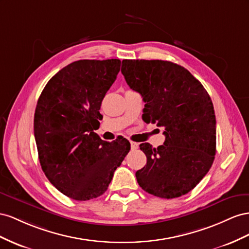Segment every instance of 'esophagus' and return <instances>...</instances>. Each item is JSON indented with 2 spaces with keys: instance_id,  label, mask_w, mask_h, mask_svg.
Masks as SVG:
<instances>
[{
  "instance_id": "esophagus-1",
  "label": "esophagus",
  "mask_w": 249,
  "mask_h": 249,
  "mask_svg": "<svg viewBox=\"0 0 249 249\" xmlns=\"http://www.w3.org/2000/svg\"><path fill=\"white\" fill-rule=\"evenodd\" d=\"M130 146L132 150H136V149L139 148V144L138 143H134V142H130Z\"/></svg>"
}]
</instances>
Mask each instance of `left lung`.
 <instances>
[{"instance_id": "obj_1", "label": "left lung", "mask_w": 249, "mask_h": 249, "mask_svg": "<svg viewBox=\"0 0 249 249\" xmlns=\"http://www.w3.org/2000/svg\"><path fill=\"white\" fill-rule=\"evenodd\" d=\"M127 84L146 103V123L164 127V145H140L147 165L138 170L140 187L156 197H180L209 172L216 154V117L203 85L187 69L165 60L124 59Z\"/></svg>"}]
</instances>
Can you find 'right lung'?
<instances>
[{"label":"right lung","instance_id":"add662e5","mask_svg":"<svg viewBox=\"0 0 249 249\" xmlns=\"http://www.w3.org/2000/svg\"><path fill=\"white\" fill-rule=\"evenodd\" d=\"M120 67V59L74 61L49 80L38 98L34 137L40 166L50 182L72 199L101 196L130 150L126 139L107 143L94 131Z\"/></svg>","mask_w":249,"mask_h":249}]
</instances>
